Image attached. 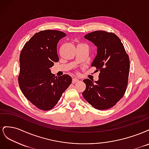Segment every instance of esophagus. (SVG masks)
Listing matches in <instances>:
<instances>
[{
    "label": "esophagus",
    "mask_w": 149,
    "mask_h": 149,
    "mask_svg": "<svg viewBox=\"0 0 149 149\" xmlns=\"http://www.w3.org/2000/svg\"><path fill=\"white\" fill-rule=\"evenodd\" d=\"M78 81H79V79L78 78H73V80H72V83H78Z\"/></svg>",
    "instance_id": "esophagus-1"
}]
</instances>
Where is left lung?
Returning <instances> with one entry per match:
<instances>
[{"instance_id": "obj_1", "label": "left lung", "mask_w": 149, "mask_h": 149, "mask_svg": "<svg viewBox=\"0 0 149 149\" xmlns=\"http://www.w3.org/2000/svg\"><path fill=\"white\" fill-rule=\"evenodd\" d=\"M84 38L97 47V55L91 66L100 71L99 79H85L83 96L89 104L99 110L113 107L123 97L128 83L129 58L123 43L116 34L94 31Z\"/></svg>"}]
</instances>
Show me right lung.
<instances>
[{"mask_svg":"<svg viewBox=\"0 0 149 149\" xmlns=\"http://www.w3.org/2000/svg\"><path fill=\"white\" fill-rule=\"evenodd\" d=\"M65 36L61 31H40L25 44L20 53V88L25 97L41 110L53 109L72 81L70 76L57 78L50 70L54 63L59 61L57 44Z\"/></svg>","mask_w":149,"mask_h":149,"instance_id":"1","label":"right lung"}]
</instances>
